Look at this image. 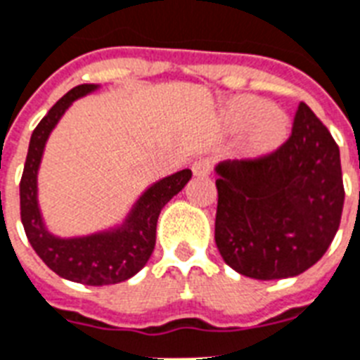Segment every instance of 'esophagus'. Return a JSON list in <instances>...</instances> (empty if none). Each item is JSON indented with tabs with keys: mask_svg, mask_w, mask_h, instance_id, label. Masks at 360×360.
I'll list each match as a JSON object with an SVG mask.
<instances>
[{
	"mask_svg": "<svg viewBox=\"0 0 360 360\" xmlns=\"http://www.w3.org/2000/svg\"><path fill=\"white\" fill-rule=\"evenodd\" d=\"M191 171H193L195 176H208L212 171V163L210 160H199V161H195L193 167H191Z\"/></svg>",
	"mask_w": 360,
	"mask_h": 360,
	"instance_id": "obj_1",
	"label": "esophagus"
}]
</instances>
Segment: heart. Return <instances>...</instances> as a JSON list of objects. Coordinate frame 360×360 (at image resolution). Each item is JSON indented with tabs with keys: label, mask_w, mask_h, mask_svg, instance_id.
Segmentation results:
<instances>
[{
	"label": "heart",
	"mask_w": 360,
	"mask_h": 360,
	"mask_svg": "<svg viewBox=\"0 0 360 360\" xmlns=\"http://www.w3.org/2000/svg\"><path fill=\"white\" fill-rule=\"evenodd\" d=\"M221 124L231 133L246 131L244 148L252 158H264L287 141L291 122L283 110L255 96H238L221 108Z\"/></svg>",
	"instance_id": "b5f03b06"
}]
</instances>
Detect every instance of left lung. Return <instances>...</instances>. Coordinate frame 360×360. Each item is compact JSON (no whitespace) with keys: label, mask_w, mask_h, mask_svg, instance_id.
I'll return each instance as SVG.
<instances>
[{"label":"left lung","mask_w":360,"mask_h":360,"mask_svg":"<svg viewBox=\"0 0 360 360\" xmlns=\"http://www.w3.org/2000/svg\"><path fill=\"white\" fill-rule=\"evenodd\" d=\"M216 174V246L231 269L253 280H281L325 255L345 193L338 144L306 103L276 152L221 161Z\"/></svg>","instance_id":"1"}]
</instances>
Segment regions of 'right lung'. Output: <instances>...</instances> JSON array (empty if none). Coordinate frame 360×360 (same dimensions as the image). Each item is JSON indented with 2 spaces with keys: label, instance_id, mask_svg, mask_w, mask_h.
<instances>
[{
  "label": "right lung",
  "instance_id": "1",
  "mask_svg": "<svg viewBox=\"0 0 360 360\" xmlns=\"http://www.w3.org/2000/svg\"><path fill=\"white\" fill-rule=\"evenodd\" d=\"M97 84H80L67 91L33 129L20 180V218L32 248L44 264L65 280L86 285H110L129 280L148 263L155 246V227L161 208L189 182L184 169L152 184L139 197L122 225L88 236L60 238L43 221L37 200V172L50 133L71 103L96 91Z\"/></svg>",
  "mask_w": 360,
  "mask_h": 360
}]
</instances>
